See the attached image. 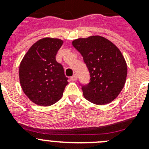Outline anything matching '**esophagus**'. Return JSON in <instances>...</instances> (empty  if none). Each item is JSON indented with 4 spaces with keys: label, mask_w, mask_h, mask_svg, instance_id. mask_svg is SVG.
I'll list each match as a JSON object with an SVG mask.
<instances>
[{
    "label": "esophagus",
    "mask_w": 149,
    "mask_h": 149,
    "mask_svg": "<svg viewBox=\"0 0 149 149\" xmlns=\"http://www.w3.org/2000/svg\"><path fill=\"white\" fill-rule=\"evenodd\" d=\"M77 74H74L73 76H72V77H71V80H72V81H75L76 80H77Z\"/></svg>",
    "instance_id": "esophagus-1"
}]
</instances>
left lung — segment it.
<instances>
[{"label":"left lung","instance_id":"obj_1","mask_svg":"<svg viewBox=\"0 0 149 149\" xmlns=\"http://www.w3.org/2000/svg\"><path fill=\"white\" fill-rule=\"evenodd\" d=\"M72 45L84 57L90 75L89 84H81L85 98L98 105L110 103L123 89L127 77V64L121 51L100 36L75 39Z\"/></svg>","mask_w":149,"mask_h":149}]
</instances>
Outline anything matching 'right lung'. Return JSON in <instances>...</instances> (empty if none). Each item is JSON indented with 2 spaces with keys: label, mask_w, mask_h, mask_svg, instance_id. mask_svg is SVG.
Listing matches in <instances>:
<instances>
[{
  "label": "right lung",
  "mask_w": 149,
  "mask_h": 149,
  "mask_svg": "<svg viewBox=\"0 0 149 149\" xmlns=\"http://www.w3.org/2000/svg\"><path fill=\"white\" fill-rule=\"evenodd\" d=\"M63 41L43 38L34 43L19 66V79L24 93L40 106H50L62 98L68 84L64 69L56 60Z\"/></svg>",
  "instance_id": "add662e5"
}]
</instances>
